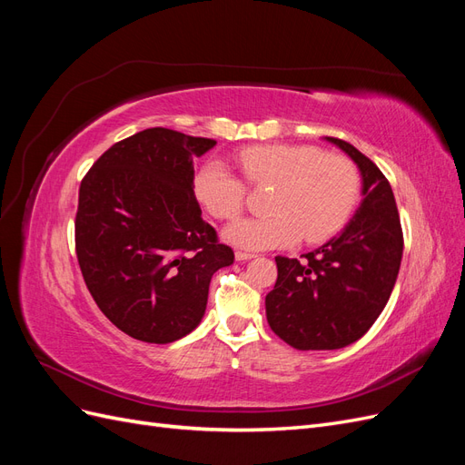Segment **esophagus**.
<instances>
[{"instance_id":"obj_1","label":"esophagus","mask_w":465,"mask_h":465,"mask_svg":"<svg viewBox=\"0 0 465 465\" xmlns=\"http://www.w3.org/2000/svg\"><path fill=\"white\" fill-rule=\"evenodd\" d=\"M234 256H236V260H238V262H248V260L254 258L256 254H252V252H242V250H238Z\"/></svg>"}]
</instances>
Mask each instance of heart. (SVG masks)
<instances>
[{"mask_svg":"<svg viewBox=\"0 0 465 465\" xmlns=\"http://www.w3.org/2000/svg\"><path fill=\"white\" fill-rule=\"evenodd\" d=\"M250 186H273L263 219L238 221L224 238L246 250L287 248L302 238L320 244L340 231L355 207L359 174L341 154L308 145H256L238 153ZM202 205L217 219H236L246 203V184L231 168L211 159L193 178Z\"/></svg>","mask_w":465,"mask_h":465,"instance_id":"1","label":"heart"}]
</instances>
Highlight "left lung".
Returning a JSON list of instances; mask_svg holds the SVG:
<instances>
[{
  "label": "left lung",
  "mask_w": 465,
  "mask_h": 465,
  "mask_svg": "<svg viewBox=\"0 0 465 465\" xmlns=\"http://www.w3.org/2000/svg\"><path fill=\"white\" fill-rule=\"evenodd\" d=\"M326 139L359 166L364 198L343 232L304 260L275 258L277 281L265 297V316L275 335L301 351L341 349L367 333L396 285L403 254L388 178L351 143Z\"/></svg>",
  "instance_id": "1"
}]
</instances>
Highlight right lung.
<instances>
[{"instance_id": "obj_1", "label": "right lung", "mask_w": 465, "mask_h": 465, "mask_svg": "<svg viewBox=\"0 0 465 465\" xmlns=\"http://www.w3.org/2000/svg\"><path fill=\"white\" fill-rule=\"evenodd\" d=\"M215 143L149 128L104 151L81 180V273L101 312L134 340L164 345L198 328L211 277L234 262L193 193V159Z\"/></svg>"}]
</instances>
